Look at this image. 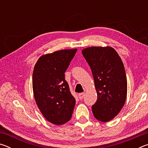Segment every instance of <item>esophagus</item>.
Here are the masks:
<instances>
[{
    "mask_svg": "<svg viewBox=\"0 0 148 148\" xmlns=\"http://www.w3.org/2000/svg\"><path fill=\"white\" fill-rule=\"evenodd\" d=\"M84 95H85V94L84 93V92H81V93H79V95H78V97H79V99H84Z\"/></svg>",
    "mask_w": 148,
    "mask_h": 148,
    "instance_id": "34e87169",
    "label": "esophagus"
}]
</instances>
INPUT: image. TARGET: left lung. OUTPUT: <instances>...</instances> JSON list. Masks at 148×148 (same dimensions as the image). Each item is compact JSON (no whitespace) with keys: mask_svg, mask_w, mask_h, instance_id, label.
<instances>
[{"mask_svg":"<svg viewBox=\"0 0 148 148\" xmlns=\"http://www.w3.org/2000/svg\"><path fill=\"white\" fill-rule=\"evenodd\" d=\"M82 52L91 68L97 92L92 114L100 121H109L119 114L126 100L127 82L123 63L111 47H90Z\"/></svg>","mask_w":148,"mask_h":148,"instance_id":"1","label":"left lung"}]
</instances>
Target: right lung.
<instances>
[{
	"label": "right lung",
	"instance_id": "right-lung-1",
	"mask_svg": "<svg viewBox=\"0 0 148 148\" xmlns=\"http://www.w3.org/2000/svg\"><path fill=\"white\" fill-rule=\"evenodd\" d=\"M77 49H64L41 56L35 64L32 89L36 103L47 121L60 125L71 119L76 100L64 72Z\"/></svg>",
	"mask_w": 148,
	"mask_h": 148
}]
</instances>
